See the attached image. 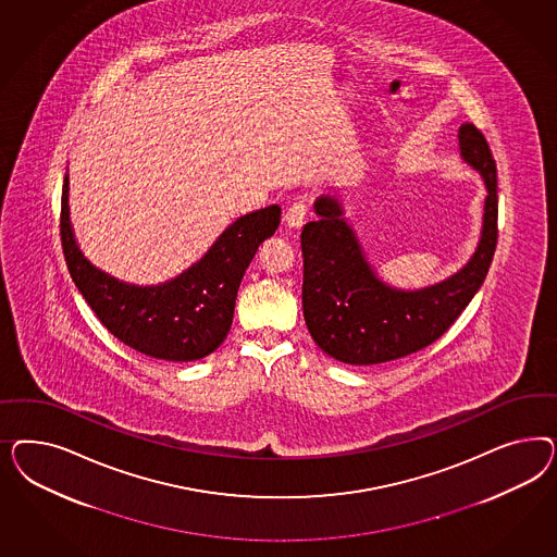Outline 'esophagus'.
<instances>
[{
    "mask_svg": "<svg viewBox=\"0 0 557 557\" xmlns=\"http://www.w3.org/2000/svg\"><path fill=\"white\" fill-rule=\"evenodd\" d=\"M306 214H308V203L296 202L292 203L289 208H287L286 216H284V222H286L287 228H300L304 224V220H306Z\"/></svg>",
    "mask_w": 557,
    "mask_h": 557,
    "instance_id": "obj_1",
    "label": "esophagus"
}]
</instances>
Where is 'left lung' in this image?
Instances as JSON below:
<instances>
[{"label":"left lung","instance_id":"8db88e82","mask_svg":"<svg viewBox=\"0 0 557 557\" xmlns=\"http://www.w3.org/2000/svg\"><path fill=\"white\" fill-rule=\"evenodd\" d=\"M459 151L488 189L478 249L463 270L422 289H396L371 270L337 198L314 203L319 220L304 226V321L322 351L349 366L386 363L435 343L486 280L498 240L496 161L472 122L459 128Z\"/></svg>","mask_w":557,"mask_h":557}]
</instances>
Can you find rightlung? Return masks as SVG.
<instances>
[{
    "mask_svg": "<svg viewBox=\"0 0 557 557\" xmlns=\"http://www.w3.org/2000/svg\"><path fill=\"white\" fill-rule=\"evenodd\" d=\"M282 208L268 206L233 222L198 263L159 286H133L94 268L69 222V177L61 198V243L69 273L101 324L138 354L196 361L228 335L236 292L259 245L280 226Z\"/></svg>",
    "mask_w": 557,
    "mask_h": 557,
    "instance_id": "1",
    "label": "right lung"
}]
</instances>
